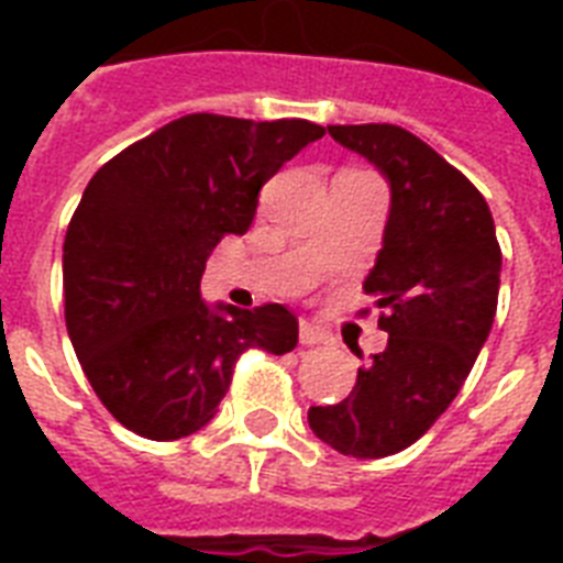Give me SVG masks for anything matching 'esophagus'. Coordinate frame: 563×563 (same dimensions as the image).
Listing matches in <instances>:
<instances>
[{
	"label": "esophagus",
	"instance_id": "obj_1",
	"mask_svg": "<svg viewBox=\"0 0 563 563\" xmlns=\"http://www.w3.org/2000/svg\"><path fill=\"white\" fill-rule=\"evenodd\" d=\"M333 342V335H330V330L321 324H316V321H307V318H300V344H330Z\"/></svg>",
	"mask_w": 563,
	"mask_h": 563
}]
</instances>
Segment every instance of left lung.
Masks as SVG:
<instances>
[{
    "mask_svg": "<svg viewBox=\"0 0 563 563\" xmlns=\"http://www.w3.org/2000/svg\"><path fill=\"white\" fill-rule=\"evenodd\" d=\"M327 131L391 187L383 251L362 286L388 344L351 397L309 409V427L342 455L383 459L415 444L462 391L497 316L503 251L479 189L406 128Z\"/></svg>",
    "mask_w": 563,
    "mask_h": 563,
    "instance_id": "obj_1",
    "label": "left lung"
}]
</instances>
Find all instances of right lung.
<instances>
[{
    "label": "right lung",
    "instance_id": "1",
    "mask_svg": "<svg viewBox=\"0 0 563 563\" xmlns=\"http://www.w3.org/2000/svg\"><path fill=\"white\" fill-rule=\"evenodd\" d=\"M324 136L307 119L189 113L101 166L64 239L69 342L104 409L136 435L178 441L216 418L233 365L295 351L283 303L207 307L201 274L242 236L268 178Z\"/></svg>",
    "mask_w": 563,
    "mask_h": 563
}]
</instances>
